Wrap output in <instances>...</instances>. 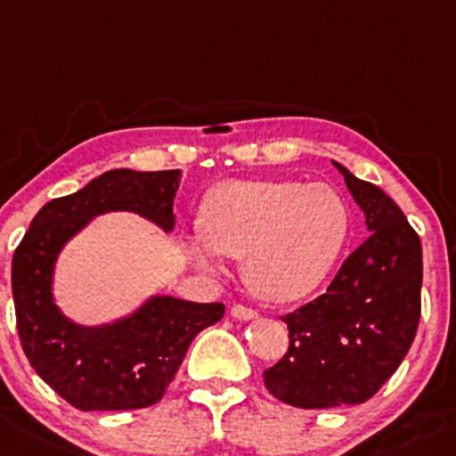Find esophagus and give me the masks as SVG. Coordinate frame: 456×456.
<instances>
[{"mask_svg":"<svg viewBox=\"0 0 456 456\" xmlns=\"http://www.w3.org/2000/svg\"><path fill=\"white\" fill-rule=\"evenodd\" d=\"M232 316L233 319H240V321H251V319H256L257 313L253 308H248V305L236 304V305H232Z\"/></svg>","mask_w":456,"mask_h":456,"instance_id":"esophagus-1","label":"esophagus"}]
</instances>
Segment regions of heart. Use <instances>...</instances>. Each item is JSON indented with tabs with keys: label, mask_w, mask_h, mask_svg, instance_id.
<instances>
[{
	"label": "heart",
	"mask_w": 456,
	"mask_h": 456,
	"mask_svg": "<svg viewBox=\"0 0 456 456\" xmlns=\"http://www.w3.org/2000/svg\"><path fill=\"white\" fill-rule=\"evenodd\" d=\"M205 236L190 238L200 266L220 254L242 260L244 281L260 299L289 304L323 284L349 233V209L337 190L301 181H229L209 191Z\"/></svg>",
	"instance_id": "obj_1"
}]
</instances>
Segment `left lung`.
<instances>
[{"label":"left lung","mask_w":456,"mask_h":456,"mask_svg":"<svg viewBox=\"0 0 456 456\" xmlns=\"http://www.w3.org/2000/svg\"><path fill=\"white\" fill-rule=\"evenodd\" d=\"M334 166L365 212L369 236L323 295L281 316L289 352L266 369L265 385L297 409H337L376 395L409 354L421 314L419 236L378 185Z\"/></svg>","instance_id":"1"}]
</instances>
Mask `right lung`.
Segmentation results:
<instances>
[{"label":"right lung","mask_w":456,"mask_h":456,"mask_svg":"<svg viewBox=\"0 0 456 456\" xmlns=\"http://www.w3.org/2000/svg\"><path fill=\"white\" fill-rule=\"evenodd\" d=\"M179 170H109L76 194L43 205L14 248L12 299L23 354L47 385L80 411H135L164 397L200 330L223 319V304L152 297L135 314L100 328L63 316L52 273L63 244L94 216L135 212L175 227Z\"/></svg>","instance_id":"add662e5"}]
</instances>
